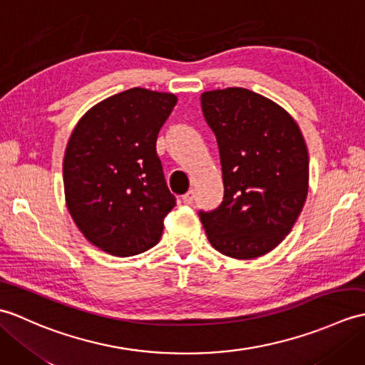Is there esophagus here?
<instances>
[{
	"label": "esophagus",
	"mask_w": 365,
	"mask_h": 365,
	"mask_svg": "<svg viewBox=\"0 0 365 365\" xmlns=\"http://www.w3.org/2000/svg\"><path fill=\"white\" fill-rule=\"evenodd\" d=\"M182 200H183V204L191 205V204H192V200H195V191L190 190V191L187 192V195L182 196Z\"/></svg>",
	"instance_id": "1"
}]
</instances>
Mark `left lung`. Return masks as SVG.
<instances>
[{
  "label": "left lung",
  "mask_w": 365,
  "mask_h": 365,
  "mask_svg": "<svg viewBox=\"0 0 365 365\" xmlns=\"http://www.w3.org/2000/svg\"><path fill=\"white\" fill-rule=\"evenodd\" d=\"M200 106L224 183L220 207L199 210L208 242L229 257H260L290 234L306 202L304 138L289 113L250 89L204 92Z\"/></svg>",
  "instance_id": "left-lung-1"
}]
</instances>
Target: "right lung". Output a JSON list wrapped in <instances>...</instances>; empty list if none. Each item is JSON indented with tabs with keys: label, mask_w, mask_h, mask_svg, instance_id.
Masks as SVG:
<instances>
[{
	"label": "right lung",
	"mask_w": 365,
	"mask_h": 365,
	"mask_svg": "<svg viewBox=\"0 0 365 365\" xmlns=\"http://www.w3.org/2000/svg\"><path fill=\"white\" fill-rule=\"evenodd\" d=\"M177 103L173 94L133 88L83 115L64 155L68 212L89 242L130 257L160 242L163 220L175 205L157 138Z\"/></svg>",
	"instance_id": "right-lung-1"
}]
</instances>
